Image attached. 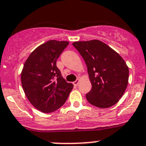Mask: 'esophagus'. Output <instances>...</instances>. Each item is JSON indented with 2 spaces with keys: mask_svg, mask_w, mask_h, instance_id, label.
Masks as SVG:
<instances>
[{
  "mask_svg": "<svg viewBox=\"0 0 146 146\" xmlns=\"http://www.w3.org/2000/svg\"><path fill=\"white\" fill-rule=\"evenodd\" d=\"M79 82H80V79L79 78H78V79L76 80V81H75L74 82H73V85H74V86H78V84H79Z\"/></svg>",
  "mask_w": 146,
  "mask_h": 146,
  "instance_id": "1",
  "label": "esophagus"
}]
</instances>
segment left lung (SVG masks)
Listing matches in <instances>:
<instances>
[{"instance_id":"8db88e82","label":"left lung","mask_w":146,"mask_h":146,"mask_svg":"<svg viewBox=\"0 0 146 146\" xmlns=\"http://www.w3.org/2000/svg\"><path fill=\"white\" fill-rule=\"evenodd\" d=\"M75 48L84 58L92 84L86 95L88 102L100 108H107L119 102L125 92L129 68L117 52L99 40L76 41Z\"/></svg>"}]
</instances>
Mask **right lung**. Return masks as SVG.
<instances>
[{
    "instance_id": "obj_1",
    "label": "right lung",
    "mask_w": 146,
    "mask_h": 146,
    "mask_svg": "<svg viewBox=\"0 0 146 146\" xmlns=\"http://www.w3.org/2000/svg\"><path fill=\"white\" fill-rule=\"evenodd\" d=\"M69 44L50 40L41 44L26 60L21 82L31 104L43 113H52L64 105L73 85L62 78L56 62Z\"/></svg>"
}]
</instances>
